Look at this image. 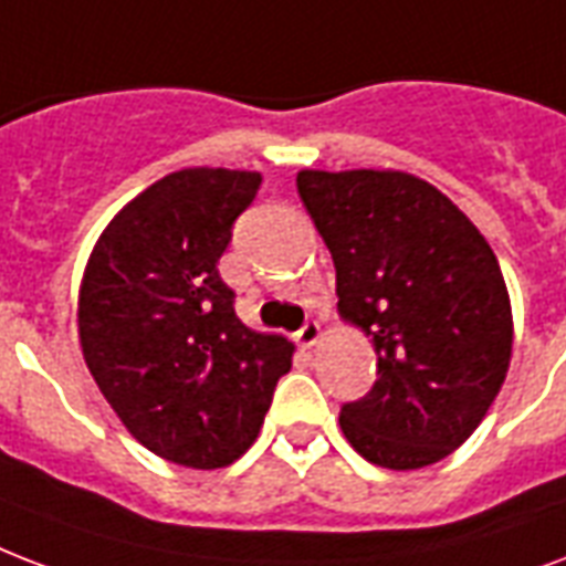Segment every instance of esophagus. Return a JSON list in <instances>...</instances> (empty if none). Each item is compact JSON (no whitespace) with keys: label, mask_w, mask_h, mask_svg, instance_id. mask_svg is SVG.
Instances as JSON below:
<instances>
[{"label":"esophagus","mask_w":566,"mask_h":566,"mask_svg":"<svg viewBox=\"0 0 566 566\" xmlns=\"http://www.w3.org/2000/svg\"><path fill=\"white\" fill-rule=\"evenodd\" d=\"M321 338H323V326L317 321H308L300 332H296V344L305 347V350H312L314 344H317Z\"/></svg>","instance_id":"obj_1"}]
</instances>
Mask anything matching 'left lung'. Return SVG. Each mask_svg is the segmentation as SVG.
Masks as SVG:
<instances>
[{
	"label": "left lung",
	"instance_id": "1",
	"mask_svg": "<svg viewBox=\"0 0 566 566\" xmlns=\"http://www.w3.org/2000/svg\"><path fill=\"white\" fill-rule=\"evenodd\" d=\"M296 189L335 261L340 321L377 350V382L340 407L368 463L446 460L511 368L513 314L484 234L433 184L395 168H302Z\"/></svg>",
	"mask_w": 566,
	"mask_h": 566
}]
</instances>
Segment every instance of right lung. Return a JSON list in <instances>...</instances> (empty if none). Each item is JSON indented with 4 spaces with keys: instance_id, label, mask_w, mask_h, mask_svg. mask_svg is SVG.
<instances>
[{
    "instance_id": "obj_1",
    "label": "right lung",
    "mask_w": 566,
    "mask_h": 566,
    "mask_svg": "<svg viewBox=\"0 0 566 566\" xmlns=\"http://www.w3.org/2000/svg\"><path fill=\"white\" fill-rule=\"evenodd\" d=\"M261 171L180 168L120 207L82 273V359L129 437L222 469L252 448L291 340L249 329L216 270Z\"/></svg>"
}]
</instances>
